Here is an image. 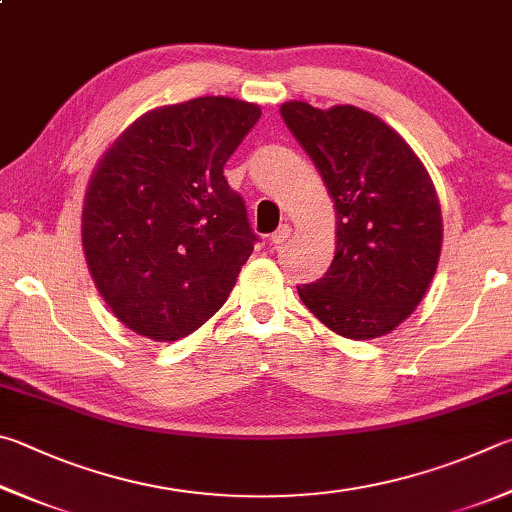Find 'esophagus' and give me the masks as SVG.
<instances>
[{
    "instance_id": "34e87169",
    "label": "esophagus",
    "mask_w": 512,
    "mask_h": 512,
    "mask_svg": "<svg viewBox=\"0 0 512 512\" xmlns=\"http://www.w3.org/2000/svg\"><path fill=\"white\" fill-rule=\"evenodd\" d=\"M290 231H292L290 224H281V227L272 233V242H274V245H283V242L290 238Z\"/></svg>"
}]
</instances>
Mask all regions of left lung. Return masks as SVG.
Here are the masks:
<instances>
[{"instance_id": "8db88e82", "label": "left lung", "mask_w": 512, "mask_h": 512, "mask_svg": "<svg viewBox=\"0 0 512 512\" xmlns=\"http://www.w3.org/2000/svg\"><path fill=\"white\" fill-rule=\"evenodd\" d=\"M337 211L324 279L297 285L321 324L348 339L398 328L423 301L443 242L441 204L423 161L387 123L355 105H281Z\"/></svg>"}]
</instances>
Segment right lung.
Masks as SVG:
<instances>
[{
    "mask_svg": "<svg viewBox=\"0 0 512 512\" xmlns=\"http://www.w3.org/2000/svg\"><path fill=\"white\" fill-rule=\"evenodd\" d=\"M261 107L202 96L139 116L94 168L83 204L89 274L114 317L155 342L209 321L258 236L224 164Z\"/></svg>",
    "mask_w": 512,
    "mask_h": 512,
    "instance_id": "1",
    "label": "right lung"
}]
</instances>
